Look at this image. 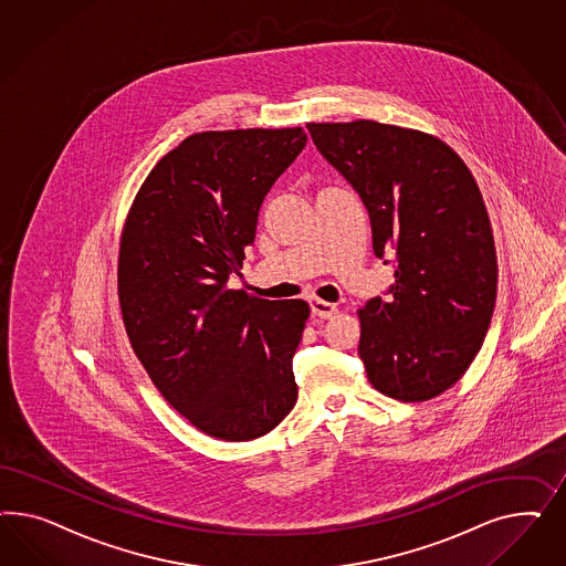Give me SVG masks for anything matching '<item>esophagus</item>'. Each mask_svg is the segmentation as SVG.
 Masks as SVG:
<instances>
[{"mask_svg":"<svg viewBox=\"0 0 566 566\" xmlns=\"http://www.w3.org/2000/svg\"><path fill=\"white\" fill-rule=\"evenodd\" d=\"M308 303H311L313 315H317V317H322V319H329L332 315L338 313V307H336L334 303H327V301H322V298H311Z\"/></svg>","mask_w":566,"mask_h":566,"instance_id":"1","label":"esophagus"}]
</instances>
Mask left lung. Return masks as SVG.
<instances>
[{"label":"left lung","mask_w":566,"mask_h":566,"mask_svg":"<svg viewBox=\"0 0 566 566\" xmlns=\"http://www.w3.org/2000/svg\"><path fill=\"white\" fill-rule=\"evenodd\" d=\"M319 154L367 207L395 284L359 308V357L381 395L423 402L478 357L496 303L497 261L480 187L433 135L374 120L308 122Z\"/></svg>","instance_id":"left-lung-1"}]
</instances>
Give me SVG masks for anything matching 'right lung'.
<instances>
[{
  "label": "right lung",
  "instance_id": "obj_1",
  "mask_svg": "<svg viewBox=\"0 0 566 566\" xmlns=\"http://www.w3.org/2000/svg\"><path fill=\"white\" fill-rule=\"evenodd\" d=\"M307 145L296 128L209 130L164 155L122 230L118 298L155 388L195 428L226 442L265 436L292 411V357L308 305L228 289L259 209Z\"/></svg>",
  "mask_w": 566,
  "mask_h": 566
}]
</instances>
